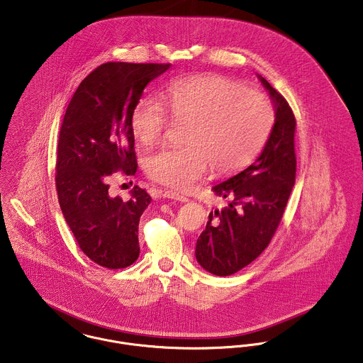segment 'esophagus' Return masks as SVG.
Masks as SVG:
<instances>
[{"label":"esophagus","instance_id":"esophagus-1","mask_svg":"<svg viewBox=\"0 0 363 363\" xmlns=\"http://www.w3.org/2000/svg\"><path fill=\"white\" fill-rule=\"evenodd\" d=\"M163 197H167L171 200H178V201H188V199L179 193L172 192V191H164L163 192Z\"/></svg>","mask_w":363,"mask_h":363}]
</instances>
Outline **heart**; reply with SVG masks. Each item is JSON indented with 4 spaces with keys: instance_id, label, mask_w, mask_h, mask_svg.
<instances>
[{
    "instance_id": "1",
    "label": "heart",
    "mask_w": 363,
    "mask_h": 363,
    "mask_svg": "<svg viewBox=\"0 0 363 363\" xmlns=\"http://www.w3.org/2000/svg\"><path fill=\"white\" fill-rule=\"evenodd\" d=\"M164 104L152 96L141 97L131 111L130 126L145 145L159 141L170 123L189 122L184 143L147 160L152 181L186 191L210 166L230 174L248 164L267 141L274 111L262 93L216 74L172 81L163 93Z\"/></svg>"
}]
</instances>
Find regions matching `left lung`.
I'll return each instance as SVG.
<instances>
[{
    "label": "left lung",
    "instance_id": "left-lung-1",
    "mask_svg": "<svg viewBox=\"0 0 363 363\" xmlns=\"http://www.w3.org/2000/svg\"><path fill=\"white\" fill-rule=\"evenodd\" d=\"M257 77L276 108L274 126L251 166L213 186L215 194L229 204L210 213L196 242L199 264L222 277L240 272L266 250L295 185V115L277 90Z\"/></svg>",
    "mask_w": 363,
    "mask_h": 363
}]
</instances>
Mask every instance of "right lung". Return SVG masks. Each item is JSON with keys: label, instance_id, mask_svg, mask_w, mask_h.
Here are the masks:
<instances>
[{"label": "right lung", "instance_id": "obj_1", "mask_svg": "<svg viewBox=\"0 0 363 363\" xmlns=\"http://www.w3.org/2000/svg\"><path fill=\"white\" fill-rule=\"evenodd\" d=\"M170 65L106 63L74 93L60 128L56 189L79 248L94 263L125 269L140 255L138 223L150 196L138 186L123 201L108 194V177L134 175L137 160L130 116L145 86Z\"/></svg>", "mask_w": 363, "mask_h": 363}]
</instances>
